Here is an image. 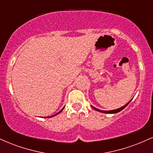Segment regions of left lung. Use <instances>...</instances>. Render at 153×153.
<instances>
[{
    "label": "left lung",
    "instance_id": "8db88e82",
    "mask_svg": "<svg viewBox=\"0 0 153 153\" xmlns=\"http://www.w3.org/2000/svg\"><path fill=\"white\" fill-rule=\"evenodd\" d=\"M129 101V102H128L127 104H125L124 105V106H122V107H121V108H117V109H114V110H111V111H101V110H100V109H98V108H95V107H94V106H92L93 107V108H94L95 110H96V111H100V112H102V113H106V114H115V113H118V112H119V111H121L122 110H123L124 109V108H125L126 106H127L128 104H129V103H130V101Z\"/></svg>",
    "mask_w": 153,
    "mask_h": 153
}]
</instances>
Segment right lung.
I'll return each mask as SVG.
<instances>
[{
	"mask_svg": "<svg viewBox=\"0 0 153 153\" xmlns=\"http://www.w3.org/2000/svg\"><path fill=\"white\" fill-rule=\"evenodd\" d=\"M63 109H64V107H63V108H62V109H61L60 111H59L58 112V113H57V114H54V115H53V116H51V117H54V116H56V115H57V114H58L60 113V112H62V111Z\"/></svg>",
	"mask_w": 153,
	"mask_h": 153,
	"instance_id": "right-lung-1",
	"label": "right lung"
}]
</instances>
